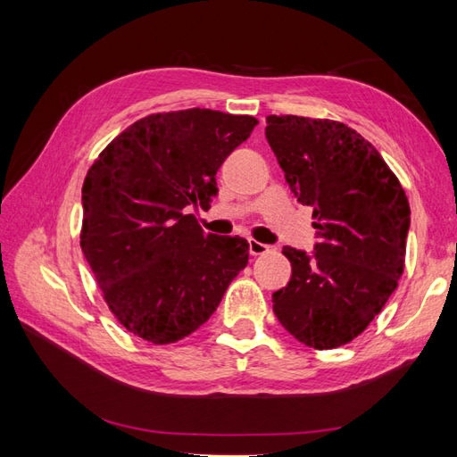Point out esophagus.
Wrapping results in <instances>:
<instances>
[{
  "label": "esophagus",
  "mask_w": 457,
  "mask_h": 457,
  "mask_svg": "<svg viewBox=\"0 0 457 457\" xmlns=\"http://www.w3.org/2000/svg\"><path fill=\"white\" fill-rule=\"evenodd\" d=\"M269 251H270V245L261 244V241H255V239L249 241V253L251 255H265V253H269Z\"/></svg>",
  "instance_id": "34e87169"
}]
</instances>
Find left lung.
Instances as JSON below:
<instances>
[{
    "label": "left lung",
    "instance_id": "8db88e82",
    "mask_svg": "<svg viewBox=\"0 0 457 457\" xmlns=\"http://www.w3.org/2000/svg\"><path fill=\"white\" fill-rule=\"evenodd\" d=\"M265 137L300 204L312 206V253L283 247L293 265L273 312L298 342L334 349L381 312L404 269L411 206L381 154L345 123L269 115Z\"/></svg>",
    "mask_w": 457,
    "mask_h": 457
}]
</instances>
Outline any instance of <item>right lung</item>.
I'll list each match as a JSON object with an SVG mask.
<instances>
[{
  "label": "right lung",
  "mask_w": 457,
  "mask_h": 457,
  "mask_svg": "<svg viewBox=\"0 0 457 457\" xmlns=\"http://www.w3.org/2000/svg\"><path fill=\"white\" fill-rule=\"evenodd\" d=\"M259 121L213 110L153 113L121 131L82 187L80 245L118 322L174 344L216 312L249 259L244 237L204 234L216 172Z\"/></svg>",
  "instance_id": "1"
}]
</instances>
